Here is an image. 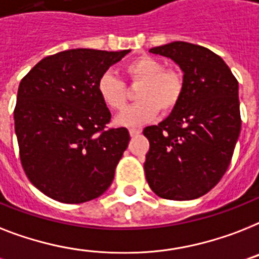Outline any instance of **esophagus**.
I'll return each instance as SVG.
<instances>
[{"instance_id": "1", "label": "esophagus", "mask_w": 259, "mask_h": 259, "mask_svg": "<svg viewBox=\"0 0 259 259\" xmlns=\"http://www.w3.org/2000/svg\"><path fill=\"white\" fill-rule=\"evenodd\" d=\"M141 132H142V130L136 129V127H132V129H129V133H130V136H132V137L138 136V134H141Z\"/></svg>"}]
</instances>
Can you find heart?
Segmentation results:
<instances>
[{
	"instance_id": "obj_1",
	"label": "heart",
	"mask_w": 259,
	"mask_h": 259,
	"mask_svg": "<svg viewBox=\"0 0 259 259\" xmlns=\"http://www.w3.org/2000/svg\"><path fill=\"white\" fill-rule=\"evenodd\" d=\"M123 73L132 83H141L137 90L138 102L123 110L115 118V125L129 127L149 122L159 110L165 114L173 111L184 97V74L177 69L165 68L155 57H137L123 66ZM97 93L110 110H122L127 102L125 83L109 71L100 75Z\"/></svg>"
}]
</instances>
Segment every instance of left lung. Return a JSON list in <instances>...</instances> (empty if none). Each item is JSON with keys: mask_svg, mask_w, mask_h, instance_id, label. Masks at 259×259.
<instances>
[{"mask_svg": "<svg viewBox=\"0 0 259 259\" xmlns=\"http://www.w3.org/2000/svg\"><path fill=\"white\" fill-rule=\"evenodd\" d=\"M149 52L180 66L185 93L165 121L144 129L150 144L146 180L161 198H198L220 182L232 161L241 132L238 81L203 46L176 41Z\"/></svg>", "mask_w": 259, "mask_h": 259, "instance_id": "left-lung-1", "label": "left lung"}]
</instances>
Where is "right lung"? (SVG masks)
I'll return each mask as SVG.
<instances>
[{"label": "right lung", "mask_w": 259, "mask_h": 259, "mask_svg": "<svg viewBox=\"0 0 259 259\" xmlns=\"http://www.w3.org/2000/svg\"><path fill=\"white\" fill-rule=\"evenodd\" d=\"M129 52L65 50L45 57L21 79L14 109L21 163L50 198L86 202L113 182L130 136L126 127L108 129L111 114L97 81Z\"/></svg>", "instance_id": "1"}]
</instances>
